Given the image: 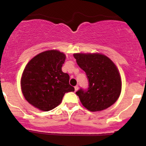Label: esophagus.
<instances>
[{"label":"esophagus","instance_id":"1","mask_svg":"<svg viewBox=\"0 0 146 146\" xmlns=\"http://www.w3.org/2000/svg\"><path fill=\"white\" fill-rule=\"evenodd\" d=\"M78 88H79L78 85H76L75 87H74V90H75V92L77 91V90H78Z\"/></svg>","mask_w":146,"mask_h":146}]
</instances>
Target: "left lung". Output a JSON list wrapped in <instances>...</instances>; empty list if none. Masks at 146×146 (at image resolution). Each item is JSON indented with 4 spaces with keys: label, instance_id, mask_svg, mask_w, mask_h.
I'll use <instances>...</instances> for the list:
<instances>
[{
    "label": "left lung",
    "instance_id": "obj_1",
    "mask_svg": "<svg viewBox=\"0 0 146 146\" xmlns=\"http://www.w3.org/2000/svg\"><path fill=\"white\" fill-rule=\"evenodd\" d=\"M78 66L86 73L89 87L76 92L84 108L92 112L107 109L118 99L122 82L115 64L101 54H74Z\"/></svg>",
    "mask_w": 146,
    "mask_h": 146
}]
</instances>
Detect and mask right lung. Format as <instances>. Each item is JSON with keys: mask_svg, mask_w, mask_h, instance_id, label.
I'll return each instance as SVG.
<instances>
[{"mask_svg": "<svg viewBox=\"0 0 146 146\" xmlns=\"http://www.w3.org/2000/svg\"><path fill=\"white\" fill-rule=\"evenodd\" d=\"M66 56L57 50L38 54L29 61L22 74L21 86L28 102L42 111H49L62 102L65 93L74 92L69 74L62 72Z\"/></svg>", "mask_w": 146, "mask_h": 146, "instance_id": "obj_1", "label": "right lung"}]
</instances>
